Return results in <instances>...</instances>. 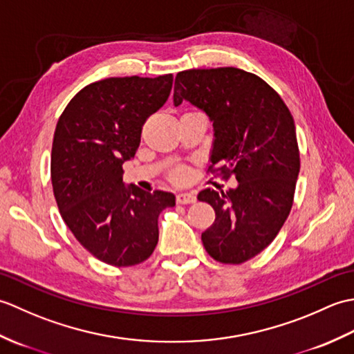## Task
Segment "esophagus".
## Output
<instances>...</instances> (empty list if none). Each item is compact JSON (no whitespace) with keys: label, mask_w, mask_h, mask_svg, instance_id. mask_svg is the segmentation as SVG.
<instances>
[{"label":"esophagus","mask_w":354,"mask_h":354,"mask_svg":"<svg viewBox=\"0 0 354 354\" xmlns=\"http://www.w3.org/2000/svg\"><path fill=\"white\" fill-rule=\"evenodd\" d=\"M176 202L178 204H193L196 202V198L192 193H179L176 194Z\"/></svg>","instance_id":"obj_1"}]
</instances>
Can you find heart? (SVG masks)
Wrapping results in <instances>:
<instances>
[{
  "instance_id": "b5f03b06",
  "label": "heart",
  "mask_w": 354,
  "mask_h": 354,
  "mask_svg": "<svg viewBox=\"0 0 354 354\" xmlns=\"http://www.w3.org/2000/svg\"><path fill=\"white\" fill-rule=\"evenodd\" d=\"M184 178H185V171L183 169L173 171V179H175V181H183Z\"/></svg>"
}]
</instances>
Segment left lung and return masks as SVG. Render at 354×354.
Instances as JSON below:
<instances>
[{"instance_id": "obj_1", "label": "left lung", "mask_w": 354, "mask_h": 354, "mask_svg": "<svg viewBox=\"0 0 354 354\" xmlns=\"http://www.w3.org/2000/svg\"><path fill=\"white\" fill-rule=\"evenodd\" d=\"M184 100L213 123L209 162L239 183L198 194L216 213L202 243L214 260L240 265L272 242L290 213L299 173L295 123L265 80L232 66L178 73L173 103Z\"/></svg>"}]
</instances>
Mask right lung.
<instances>
[{
  "instance_id": "1",
  "label": "right lung",
  "mask_w": 354,
  "mask_h": 354,
  "mask_svg": "<svg viewBox=\"0 0 354 354\" xmlns=\"http://www.w3.org/2000/svg\"><path fill=\"white\" fill-rule=\"evenodd\" d=\"M173 76L109 77L86 85L66 104L51 149L59 212L79 243L117 268L145 261L158 243V216L175 194L123 184L142 124L167 102Z\"/></svg>"
}]
</instances>
